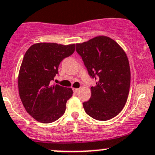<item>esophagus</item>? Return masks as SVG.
I'll return each mask as SVG.
<instances>
[{
	"mask_svg": "<svg viewBox=\"0 0 155 155\" xmlns=\"http://www.w3.org/2000/svg\"><path fill=\"white\" fill-rule=\"evenodd\" d=\"M79 89H77V88H73V92H74L75 94H77L78 92H79Z\"/></svg>",
	"mask_w": 155,
	"mask_h": 155,
	"instance_id": "esophagus-1",
	"label": "esophagus"
}]
</instances>
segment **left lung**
Instances as JSON below:
<instances>
[{
	"instance_id": "1",
	"label": "left lung",
	"mask_w": 155,
	"mask_h": 155,
	"mask_svg": "<svg viewBox=\"0 0 155 155\" xmlns=\"http://www.w3.org/2000/svg\"><path fill=\"white\" fill-rule=\"evenodd\" d=\"M76 51L90 76L97 80L91 87L90 99L82 103L85 112L99 121L114 118L122 110L129 93L131 72L126 53L105 36L76 43Z\"/></svg>"
}]
</instances>
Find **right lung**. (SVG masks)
<instances>
[{"label":"right lung","instance_id":"right-lung-1","mask_svg":"<svg viewBox=\"0 0 155 155\" xmlns=\"http://www.w3.org/2000/svg\"><path fill=\"white\" fill-rule=\"evenodd\" d=\"M76 44L37 43L27 50L18 75L19 95L27 113L41 123H51L64 114L73 89L51 85L60 62L73 54Z\"/></svg>","mask_w":155,"mask_h":155}]
</instances>
